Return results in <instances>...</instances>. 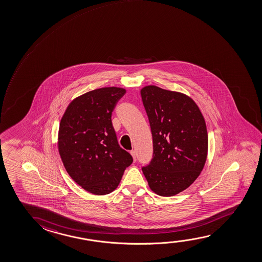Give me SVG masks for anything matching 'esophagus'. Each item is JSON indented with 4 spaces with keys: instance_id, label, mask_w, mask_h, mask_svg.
Instances as JSON below:
<instances>
[{
    "instance_id": "obj_1",
    "label": "esophagus",
    "mask_w": 262,
    "mask_h": 262,
    "mask_svg": "<svg viewBox=\"0 0 262 262\" xmlns=\"http://www.w3.org/2000/svg\"><path fill=\"white\" fill-rule=\"evenodd\" d=\"M129 153H130V155L133 156V161L135 162V161H136V153H135V151H134V150H130V152H129Z\"/></svg>"
}]
</instances>
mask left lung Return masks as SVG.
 <instances>
[{"mask_svg": "<svg viewBox=\"0 0 262 262\" xmlns=\"http://www.w3.org/2000/svg\"><path fill=\"white\" fill-rule=\"evenodd\" d=\"M141 95L153 139V158L142 172L154 193L173 196L189 187L205 167V118L193 99L180 92L147 85Z\"/></svg>", "mask_w": 262, "mask_h": 262, "instance_id": "1", "label": "left lung"}]
</instances>
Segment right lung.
<instances>
[{
    "mask_svg": "<svg viewBox=\"0 0 262 262\" xmlns=\"http://www.w3.org/2000/svg\"><path fill=\"white\" fill-rule=\"evenodd\" d=\"M126 90L95 89L72 100L61 118L57 148L70 178L89 193L104 195L117 188L133 157L120 148L112 113Z\"/></svg>",
    "mask_w": 262,
    "mask_h": 262,
    "instance_id": "right-lung-1",
    "label": "right lung"
}]
</instances>
